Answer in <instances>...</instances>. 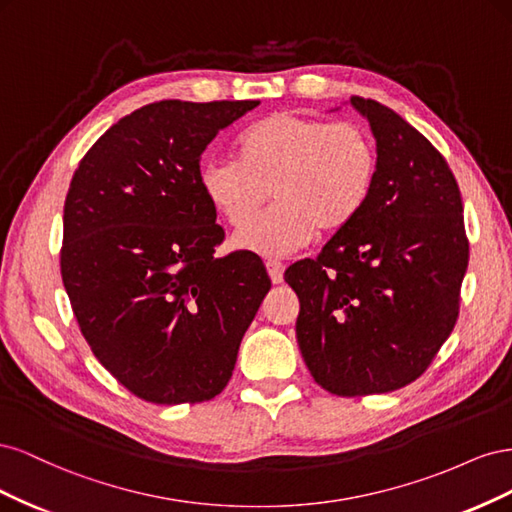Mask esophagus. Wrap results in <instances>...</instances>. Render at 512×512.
<instances>
[{
    "label": "esophagus",
    "mask_w": 512,
    "mask_h": 512,
    "mask_svg": "<svg viewBox=\"0 0 512 512\" xmlns=\"http://www.w3.org/2000/svg\"><path fill=\"white\" fill-rule=\"evenodd\" d=\"M267 271L273 284H282L284 282V265L280 260H267Z\"/></svg>",
    "instance_id": "esophagus-1"
}]
</instances>
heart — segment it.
Returning a JSON list of instances; mask_svg holds the SVG:
<instances>
[{"mask_svg": "<svg viewBox=\"0 0 512 512\" xmlns=\"http://www.w3.org/2000/svg\"><path fill=\"white\" fill-rule=\"evenodd\" d=\"M378 151L356 123L273 113L239 138V158H211L198 183L209 207L232 228L253 217L268 188L276 205L237 232L239 250L284 256L322 232L352 224L374 192Z\"/></svg>", "mask_w": 512, "mask_h": 512, "instance_id": "heart-1", "label": "heart"}]
</instances>
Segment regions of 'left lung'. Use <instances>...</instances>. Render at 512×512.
I'll return each mask as SVG.
<instances>
[{"mask_svg": "<svg viewBox=\"0 0 512 512\" xmlns=\"http://www.w3.org/2000/svg\"><path fill=\"white\" fill-rule=\"evenodd\" d=\"M376 138L367 205L318 258L286 269L309 374L339 397L414 382L451 335L468 269L459 185L442 153L389 106L352 96Z\"/></svg>", "mask_w": 512, "mask_h": 512, "instance_id": "obj_1", "label": "left lung"}]
</instances>
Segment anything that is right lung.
<instances>
[{
    "label": "right lung",
    "instance_id": "right-lung-1",
    "mask_svg": "<svg viewBox=\"0 0 512 512\" xmlns=\"http://www.w3.org/2000/svg\"><path fill=\"white\" fill-rule=\"evenodd\" d=\"M258 104H147L70 181L59 262L72 312L96 359L151 404L220 395L271 288L256 254L213 256L224 230L198 183L215 134Z\"/></svg>",
    "mask_w": 512,
    "mask_h": 512
}]
</instances>
